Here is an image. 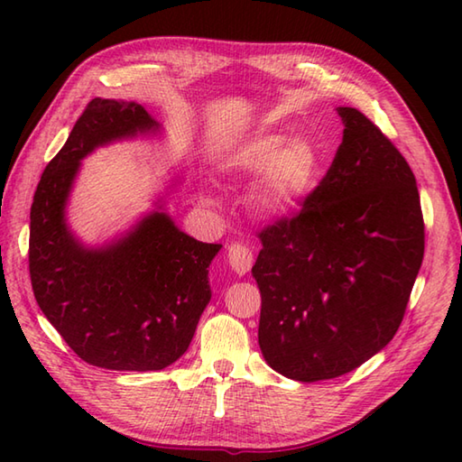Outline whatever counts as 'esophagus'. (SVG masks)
<instances>
[{
	"label": "esophagus",
	"instance_id": "34e87169",
	"mask_svg": "<svg viewBox=\"0 0 462 462\" xmlns=\"http://www.w3.org/2000/svg\"><path fill=\"white\" fill-rule=\"evenodd\" d=\"M228 262L238 276H244V273H248L252 268L254 252L246 244H232L228 248Z\"/></svg>",
	"mask_w": 462,
	"mask_h": 462
}]
</instances>
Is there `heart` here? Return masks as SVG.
<instances>
[{"instance_id":"heart-1","label":"heart","mask_w":462,"mask_h":462,"mask_svg":"<svg viewBox=\"0 0 462 462\" xmlns=\"http://www.w3.org/2000/svg\"><path fill=\"white\" fill-rule=\"evenodd\" d=\"M230 166L242 174L262 171L256 184V202L263 210L290 212L316 190L321 172L318 146L301 136L260 134L230 156Z\"/></svg>"}]
</instances>
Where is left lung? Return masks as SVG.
<instances>
[{"label": "left lung", "mask_w": 462, "mask_h": 462, "mask_svg": "<svg viewBox=\"0 0 462 462\" xmlns=\"http://www.w3.org/2000/svg\"><path fill=\"white\" fill-rule=\"evenodd\" d=\"M343 141L298 212L258 232V343L272 369L311 383L393 339L423 263L425 222L405 156L353 106Z\"/></svg>", "instance_id": "obj_1"}]
</instances>
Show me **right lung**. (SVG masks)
Here are the masks:
<instances>
[{"label": "right lung", "mask_w": 462, "mask_h": 462, "mask_svg": "<svg viewBox=\"0 0 462 462\" xmlns=\"http://www.w3.org/2000/svg\"><path fill=\"white\" fill-rule=\"evenodd\" d=\"M156 126L141 105L97 97L45 166L33 194V296L67 346L97 367H169L189 349L210 301L208 266L222 246L190 238L169 214L152 212L105 248H85L65 224V202L83 156Z\"/></svg>", "instance_id": "right-lung-1"}]
</instances>
